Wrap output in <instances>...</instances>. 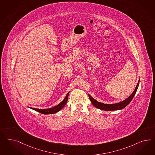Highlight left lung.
Listing matches in <instances>:
<instances>
[{"mask_svg":"<svg viewBox=\"0 0 155 155\" xmlns=\"http://www.w3.org/2000/svg\"><path fill=\"white\" fill-rule=\"evenodd\" d=\"M139 82H140V80H139V82L136 85L135 91L133 92V93L130 95L127 99H126L125 100H123V101L118 103L113 104H104V103H101L97 101L93 97H92L90 95H88V96H89V98H90L92 104L94 105L95 107H96L100 110H121V109L125 108L126 106L130 104V102L131 101V100H132V99L134 98L135 94L138 88Z\"/></svg>","mask_w":155,"mask_h":155,"instance_id":"8db88e82","label":"left lung"}]
</instances>
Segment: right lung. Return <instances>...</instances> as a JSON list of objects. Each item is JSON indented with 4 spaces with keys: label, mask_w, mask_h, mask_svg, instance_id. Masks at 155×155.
Returning a JSON list of instances; mask_svg holds the SVG:
<instances>
[{
    "label": "right lung",
    "mask_w": 155,
    "mask_h": 155,
    "mask_svg": "<svg viewBox=\"0 0 155 155\" xmlns=\"http://www.w3.org/2000/svg\"><path fill=\"white\" fill-rule=\"evenodd\" d=\"M68 95H69V92L67 94V95L65 96V98L63 100L60 104H59L58 105L52 108H48V109H44V110H40V109H37V108H31L32 110H36L39 112H40L41 114H55L58 112V111H59L60 110H61L65 105V104L67 103V100H68Z\"/></svg>",
    "instance_id": "1"
}]
</instances>
